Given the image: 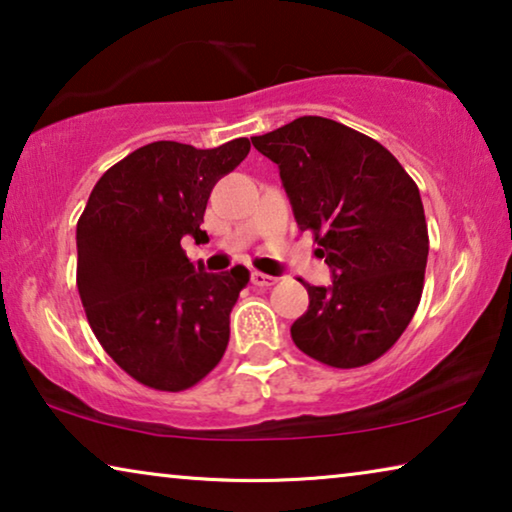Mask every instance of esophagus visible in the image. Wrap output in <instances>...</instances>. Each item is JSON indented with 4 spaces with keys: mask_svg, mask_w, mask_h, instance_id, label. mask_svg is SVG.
Instances as JSON below:
<instances>
[{
    "mask_svg": "<svg viewBox=\"0 0 512 512\" xmlns=\"http://www.w3.org/2000/svg\"><path fill=\"white\" fill-rule=\"evenodd\" d=\"M250 282H253L255 287H271V285H276L278 278H273V276H269V273H262V271H253Z\"/></svg>",
    "mask_w": 512,
    "mask_h": 512,
    "instance_id": "esophagus-1",
    "label": "esophagus"
}]
</instances>
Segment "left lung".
Listing matches in <instances>:
<instances>
[{"mask_svg":"<svg viewBox=\"0 0 512 512\" xmlns=\"http://www.w3.org/2000/svg\"><path fill=\"white\" fill-rule=\"evenodd\" d=\"M253 144L333 271L331 287L303 282L310 305L294 345L331 368L377 361L421 303L430 239L418 186L386 147L333 119L299 117Z\"/></svg>","mask_w":512,"mask_h":512,"instance_id":"left-lung-1","label":"left lung"}]
</instances>
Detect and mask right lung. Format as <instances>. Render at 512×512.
<instances>
[{"mask_svg":"<svg viewBox=\"0 0 512 512\" xmlns=\"http://www.w3.org/2000/svg\"><path fill=\"white\" fill-rule=\"evenodd\" d=\"M250 151L151 142L112 165L78 220V292L91 331L121 370L156 391H186L216 368L250 271L207 273L181 248L202 236L213 186Z\"/></svg>","mask_w":512,"mask_h":512,"instance_id":"right-lung-1","label":"right lung"}]
</instances>
